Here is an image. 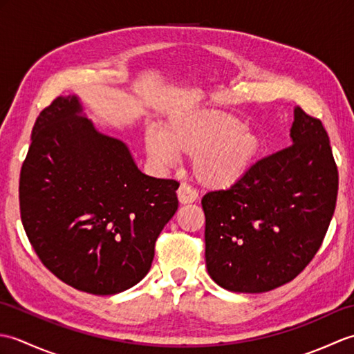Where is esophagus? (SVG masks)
Wrapping results in <instances>:
<instances>
[{
	"label": "esophagus",
	"mask_w": 354,
	"mask_h": 354,
	"mask_svg": "<svg viewBox=\"0 0 354 354\" xmlns=\"http://www.w3.org/2000/svg\"><path fill=\"white\" fill-rule=\"evenodd\" d=\"M178 199L181 204H192L198 199V192L189 184H181L178 189Z\"/></svg>",
	"instance_id": "1"
}]
</instances>
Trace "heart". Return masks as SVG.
<instances>
[{"label":"heart","mask_w":354,"mask_h":354,"mask_svg":"<svg viewBox=\"0 0 354 354\" xmlns=\"http://www.w3.org/2000/svg\"><path fill=\"white\" fill-rule=\"evenodd\" d=\"M149 160L158 169H170L179 155L193 156L198 181L212 189H225L240 181L257 160L261 140L251 126L222 112L179 115L165 124L162 133L150 131L145 138Z\"/></svg>","instance_id":"obj_1"}]
</instances>
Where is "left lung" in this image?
<instances>
[{"instance_id":"8db88e82","label":"left lung","mask_w":354,"mask_h":354,"mask_svg":"<svg viewBox=\"0 0 354 354\" xmlns=\"http://www.w3.org/2000/svg\"><path fill=\"white\" fill-rule=\"evenodd\" d=\"M292 145L260 158L227 190L202 198L209 277L231 292L292 281L322 245L337 198V165L317 117L297 106Z\"/></svg>"}]
</instances>
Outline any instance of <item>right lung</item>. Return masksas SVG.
<instances>
[{"label":"right lung","instance_id":"right-lung-1","mask_svg":"<svg viewBox=\"0 0 354 354\" xmlns=\"http://www.w3.org/2000/svg\"><path fill=\"white\" fill-rule=\"evenodd\" d=\"M74 95L41 111L21 167L19 212L42 265L71 288L114 295L141 281L178 209L175 179L147 176Z\"/></svg>","mask_w":354,"mask_h":354}]
</instances>
